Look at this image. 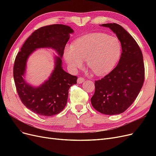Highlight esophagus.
<instances>
[{
  "mask_svg": "<svg viewBox=\"0 0 156 156\" xmlns=\"http://www.w3.org/2000/svg\"><path fill=\"white\" fill-rule=\"evenodd\" d=\"M84 78H83V77H79L77 79V83H79V84H81V83H83V82H84Z\"/></svg>",
  "mask_w": 156,
  "mask_h": 156,
  "instance_id": "obj_1",
  "label": "esophagus"
}]
</instances>
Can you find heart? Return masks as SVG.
<instances>
[{
    "label": "heart",
    "mask_w": 156,
    "mask_h": 156,
    "mask_svg": "<svg viewBox=\"0 0 156 156\" xmlns=\"http://www.w3.org/2000/svg\"><path fill=\"white\" fill-rule=\"evenodd\" d=\"M121 44L116 37L103 33H93L75 40L66 47L64 58L73 72H77L87 61V66L98 76L109 73L119 61Z\"/></svg>",
    "instance_id": "heart-1"
}]
</instances>
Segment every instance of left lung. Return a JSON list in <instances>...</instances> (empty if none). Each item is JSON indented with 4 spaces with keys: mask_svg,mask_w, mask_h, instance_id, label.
Listing matches in <instances>:
<instances>
[{
    "mask_svg": "<svg viewBox=\"0 0 156 156\" xmlns=\"http://www.w3.org/2000/svg\"><path fill=\"white\" fill-rule=\"evenodd\" d=\"M116 34L122 53L116 66L95 81L91 103L96 111L108 115L124 112L139 95L144 81L143 56L139 45L123 27L116 23L102 24Z\"/></svg>",
    "mask_w": 156,
    "mask_h": 156,
    "instance_id": "obj_1",
    "label": "left lung"
}]
</instances>
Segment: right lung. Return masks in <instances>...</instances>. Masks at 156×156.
Listing matches in <instances>:
<instances>
[{
	"label": "right lung",
	"mask_w": 156,
	"mask_h": 156,
	"mask_svg": "<svg viewBox=\"0 0 156 156\" xmlns=\"http://www.w3.org/2000/svg\"><path fill=\"white\" fill-rule=\"evenodd\" d=\"M73 30L68 26L55 24L42 27L28 37L17 53L13 66V79L17 92L24 105L37 115L51 116L62 111L67 103L69 88L77 83V77L62 68L65 46ZM52 47L58 52L55 68L49 80L37 88L28 85L22 77L26 60L36 48Z\"/></svg>",
	"instance_id": "1"
}]
</instances>
